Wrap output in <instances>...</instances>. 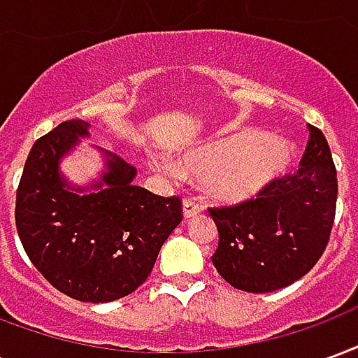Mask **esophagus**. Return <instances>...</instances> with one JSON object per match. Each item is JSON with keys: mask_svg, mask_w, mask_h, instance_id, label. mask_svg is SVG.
<instances>
[{"mask_svg": "<svg viewBox=\"0 0 358 358\" xmlns=\"http://www.w3.org/2000/svg\"><path fill=\"white\" fill-rule=\"evenodd\" d=\"M182 209H184V218H194L201 213L203 207L195 199H192V197H186L184 203H182Z\"/></svg>", "mask_w": 358, "mask_h": 358, "instance_id": "34e87169", "label": "esophagus"}]
</instances>
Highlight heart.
Listing matches in <instances>:
<instances>
[{"instance_id": "b5f03b06", "label": "heart", "mask_w": 358, "mask_h": 358, "mask_svg": "<svg viewBox=\"0 0 358 358\" xmlns=\"http://www.w3.org/2000/svg\"><path fill=\"white\" fill-rule=\"evenodd\" d=\"M295 151L285 140L268 138L255 128H241L189 151L182 171L207 182V192L220 203L253 199L280 178L293 163ZM169 178H180V169L169 161H155Z\"/></svg>"}]
</instances>
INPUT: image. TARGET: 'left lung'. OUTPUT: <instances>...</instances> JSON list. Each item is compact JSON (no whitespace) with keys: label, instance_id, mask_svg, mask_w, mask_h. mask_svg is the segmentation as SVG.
I'll use <instances>...</instances> for the list:
<instances>
[{"label":"left lung","instance_id":"left-lung-1","mask_svg":"<svg viewBox=\"0 0 358 358\" xmlns=\"http://www.w3.org/2000/svg\"><path fill=\"white\" fill-rule=\"evenodd\" d=\"M308 134L295 174L249 201L209 209L218 230L213 264L236 289L268 293L297 282L330 241L338 176L324 134L310 124Z\"/></svg>","mask_w":358,"mask_h":358}]
</instances>
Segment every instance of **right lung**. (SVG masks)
Returning <instances> with one entry per match:
<instances>
[{
	"label": "right lung",
	"instance_id": "obj_1",
	"mask_svg": "<svg viewBox=\"0 0 358 358\" xmlns=\"http://www.w3.org/2000/svg\"><path fill=\"white\" fill-rule=\"evenodd\" d=\"M88 126L66 120L32 145L15 222L28 259L53 287L84 303H109L148 280L182 222V203L134 186L136 166L107 151L101 178L88 187L71 186L59 163L88 136Z\"/></svg>",
	"mask_w": 358,
	"mask_h": 358
}]
</instances>
